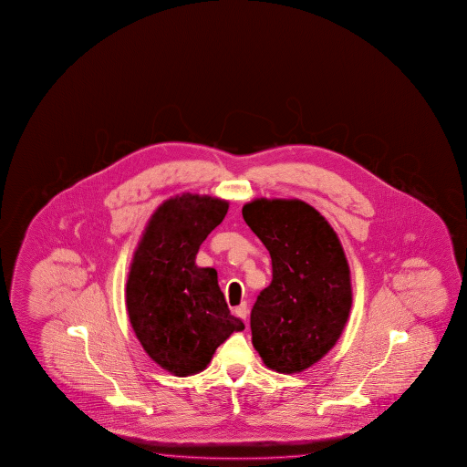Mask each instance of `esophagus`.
<instances>
[{"instance_id": "esophagus-1", "label": "esophagus", "mask_w": 467, "mask_h": 467, "mask_svg": "<svg viewBox=\"0 0 467 467\" xmlns=\"http://www.w3.org/2000/svg\"><path fill=\"white\" fill-rule=\"evenodd\" d=\"M234 312H235V316H237L238 318L246 320V317H248V307H246L245 302H242L238 307L234 308Z\"/></svg>"}]
</instances>
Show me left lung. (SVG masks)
Here are the masks:
<instances>
[{"mask_svg": "<svg viewBox=\"0 0 467 467\" xmlns=\"http://www.w3.org/2000/svg\"><path fill=\"white\" fill-rule=\"evenodd\" d=\"M242 213L273 265V281L252 308V343L269 369L302 372L335 347L348 322L353 293L340 238L299 199H254Z\"/></svg>", "mask_w": 467, "mask_h": 467, "instance_id": "left-lung-1", "label": "left lung"}]
</instances>
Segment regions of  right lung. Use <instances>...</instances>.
Here are the masks:
<instances>
[{
  "label": "right lung",
  "mask_w": 467,
  "mask_h": 467,
  "mask_svg": "<svg viewBox=\"0 0 467 467\" xmlns=\"http://www.w3.org/2000/svg\"><path fill=\"white\" fill-rule=\"evenodd\" d=\"M223 199L184 192L153 213L135 248L126 306L135 337L174 376L204 371L219 345L245 328L230 314L213 268L196 266L199 246L225 217Z\"/></svg>",
  "instance_id": "1"
}]
</instances>
